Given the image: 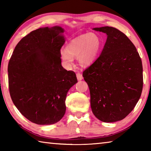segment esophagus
I'll return each mask as SVG.
<instances>
[{"label": "esophagus", "instance_id": "esophagus-1", "mask_svg": "<svg viewBox=\"0 0 151 151\" xmlns=\"http://www.w3.org/2000/svg\"><path fill=\"white\" fill-rule=\"evenodd\" d=\"M76 77H77L78 81H81V80H83V75H82L80 73L76 74Z\"/></svg>", "mask_w": 151, "mask_h": 151}]
</instances>
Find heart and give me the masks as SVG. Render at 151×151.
<instances>
[{"label":"heart","instance_id":"obj_1","mask_svg":"<svg viewBox=\"0 0 151 151\" xmlns=\"http://www.w3.org/2000/svg\"><path fill=\"white\" fill-rule=\"evenodd\" d=\"M101 40L94 33H86L73 39L68 43L66 50H61L60 57L64 65H73L74 57H77L79 64L88 66L96 59L101 48Z\"/></svg>","mask_w":151,"mask_h":151}]
</instances>
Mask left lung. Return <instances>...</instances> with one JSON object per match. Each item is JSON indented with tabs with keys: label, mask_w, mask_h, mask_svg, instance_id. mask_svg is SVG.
Segmentation results:
<instances>
[{
	"label": "left lung",
	"mask_w": 151,
	"mask_h": 151,
	"mask_svg": "<svg viewBox=\"0 0 151 151\" xmlns=\"http://www.w3.org/2000/svg\"><path fill=\"white\" fill-rule=\"evenodd\" d=\"M93 30L105 33L101 55L84 71L94 115L104 122L121 121L131 112L141 95L142 65L136 47L114 27Z\"/></svg>",
	"instance_id": "left-lung-1"
}]
</instances>
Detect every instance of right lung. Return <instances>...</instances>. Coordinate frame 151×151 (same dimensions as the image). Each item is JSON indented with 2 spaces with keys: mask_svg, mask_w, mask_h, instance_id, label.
Masks as SVG:
<instances>
[{
  "mask_svg": "<svg viewBox=\"0 0 151 151\" xmlns=\"http://www.w3.org/2000/svg\"><path fill=\"white\" fill-rule=\"evenodd\" d=\"M62 27H42L20 40L8 65L12 101L25 118L37 124H55L65 115L68 91L76 74L61 65Z\"/></svg>",
  "mask_w": 151,
  "mask_h": 151,
  "instance_id": "add662e5",
  "label": "right lung"
}]
</instances>
